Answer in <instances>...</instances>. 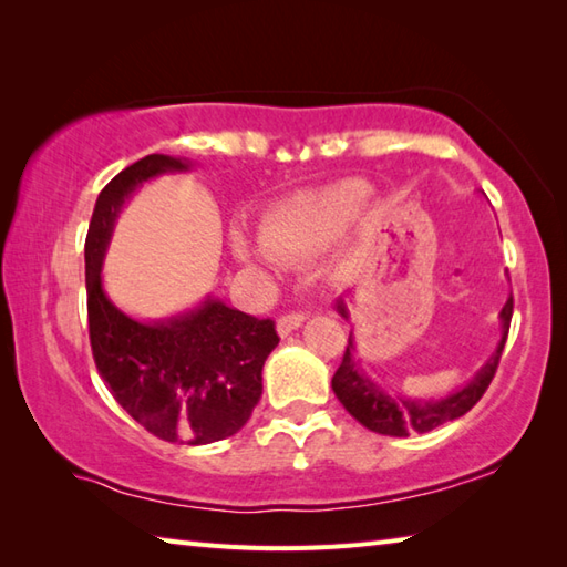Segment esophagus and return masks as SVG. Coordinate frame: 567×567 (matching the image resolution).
Instances as JSON below:
<instances>
[{
    "instance_id": "1",
    "label": "esophagus",
    "mask_w": 567,
    "mask_h": 567,
    "mask_svg": "<svg viewBox=\"0 0 567 567\" xmlns=\"http://www.w3.org/2000/svg\"><path fill=\"white\" fill-rule=\"evenodd\" d=\"M305 319H307L305 315H295V311H292V315H282L280 319H277V333H280L285 339V336H290L292 331L302 327Z\"/></svg>"
}]
</instances>
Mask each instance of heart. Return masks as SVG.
Here are the masks:
<instances>
[{
	"label": "heart",
	"mask_w": 567,
	"mask_h": 567,
	"mask_svg": "<svg viewBox=\"0 0 567 567\" xmlns=\"http://www.w3.org/2000/svg\"><path fill=\"white\" fill-rule=\"evenodd\" d=\"M368 199L370 185L358 177L305 192L265 216L260 226L262 248L250 246L244 236H236V256L248 265H265L270 258L295 260L315 256L333 246L358 221Z\"/></svg>",
	"instance_id": "b5f03b06"
}]
</instances>
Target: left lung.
<instances>
[{
    "label": "left lung",
    "instance_id": "obj_1",
    "mask_svg": "<svg viewBox=\"0 0 567 567\" xmlns=\"http://www.w3.org/2000/svg\"><path fill=\"white\" fill-rule=\"evenodd\" d=\"M336 311H339L343 319H348L343 297H339V302H336ZM512 311H514V299L509 297L507 305H504L499 311L502 339L495 348V353L485 360V365L475 372L473 380H467L461 390L445 394L441 400H416V396H402L384 390L380 382H375L368 375L363 363H360V358L355 353L353 333L348 336L346 353L331 380V388L336 396H339V402L346 406L348 414H351L355 421H360L365 429L382 433V436L402 439L414 431L426 433L441 424H449V421L467 414L489 388V382L495 378L497 365H499L504 343H507Z\"/></svg>",
    "mask_w": 567,
    "mask_h": 567
}]
</instances>
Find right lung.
Returning a JSON list of instances; mask_svg holds the SVG:
<instances>
[{
	"instance_id": "add662e5",
	"label": "right lung",
	"mask_w": 567,
	"mask_h": 567,
	"mask_svg": "<svg viewBox=\"0 0 567 567\" xmlns=\"http://www.w3.org/2000/svg\"><path fill=\"white\" fill-rule=\"evenodd\" d=\"M189 161L153 153L128 165L94 204L84 240V282L92 355L114 400L153 436L207 445L234 436L262 394V365L280 343L270 319H256L221 299L158 321L124 315L102 285V265L126 199Z\"/></svg>"
}]
</instances>
